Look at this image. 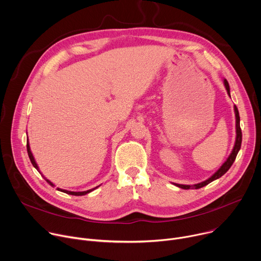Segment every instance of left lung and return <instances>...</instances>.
<instances>
[{
	"label": "left lung",
	"mask_w": 261,
	"mask_h": 261,
	"mask_svg": "<svg viewBox=\"0 0 261 261\" xmlns=\"http://www.w3.org/2000/svg\"><path fill=\"white\" fill-rule=\"evenodd\" d=\"M224 85L226 87V90L230 96V91H229V84L227 82V80H224ZM234 112H236V126H237V139H236V144H234V147L232 149V152L230 153L229 158L227 159V161L222 165V167L207 180L201 182V183H198V184H195V185H182V184H175L176 186L180 187V188H183V189H189V188H195V189H198L200 187H203L205 185H207L209 183H211L212 181L220 178L221 176H223L229 169L230 167L232 166L233 162L236 161V158L238 155V152L240 151L241 149V145H242V129H241V126H240V114H239V110L237 108V106H234Z\"/></svg>",
	"instance_id": "left-lung-1"
}]
</instances>
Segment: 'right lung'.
<instances>
[{
	"label": "right lung",
	"mask_w": 261,
	"mask_h": 261,
	"mask_svg": "<svg viewBox=\"0 0 261 261\" xmlns=\"http://www.w3.org/2000/svg\"><path fill=\"white\" fill-rule=\"evenodd\" d=\"M27 150H28V154H29V158H30V160H31V163H32V165L39 171V168H38V166H37V164H36V162H35V160H34V156H33V154H32V152H31V149H30V145H29V142H27ZM44 177V176H43ZM46 181H47V183L48 184H50L51 186H55L54 184H52L49 180H47L46 178H44ZM96 188V187H95ZM95 188H92V189H89V190H87V191H81V192H74V191H68V190H65V189H60V188H58L59 190H61V191H63V192H65V193H68V194H72V195H84V194H86V193H89L90 191H92V190H94Z\"/></svg>",
	"instance_id": "add662e5"
}]
</instances>
